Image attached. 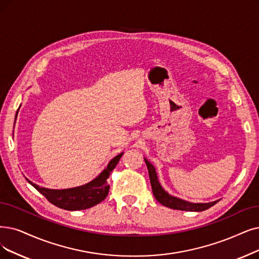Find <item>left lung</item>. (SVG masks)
<instances>
[{"instance_id":"8db88e82","label":"left lung","mask_w":259,"mask_h":259,"mask_svg":"<svg viewBox=\"0 0 259 259\" xmlns=\"http://www.w3.org/2000/svg\"><path fill=\"white\" fill-rule=\"evenodd\" d=\"M144 161H146L148 170H149L151 186H152V190H153L155 199H156L160 204L165 206V207H169L172 209H179V210H186V211H203L210 208L211 206H213L215 203H218V201H214L211 203H189V202L183 201L181 199L174 198V196L165 192L160 186L154 165L150 161H148L146 158H144Z\"/></svg>"}]
</instances>
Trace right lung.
I'll return each instance as SVG.
<instances>
[{
    "instance_id": "obj_1",
    "label": "right lung",
    "mask_w": 259,
    "mask_h": 259,
    "mask_svg": "<svg viewBox=\"0 0 259 259\" xmlns=\"http://www.w3.org/2000/svg\"><path fill=\"white\" fill-rule=\"evenodd\" d=\"M122 155L123 153L119 154L115 158H112L107 164L106 169L97 179L84 186H80V187L63 190L48 189L39 187L38 185L32 183L27 179L26 180L51 204L57 206L59 208H63L65 210L87 209L106 199L109 192V185L107 183V179L109 178L110 172L116 168Z\"/></svg>"
}]
</instances>
